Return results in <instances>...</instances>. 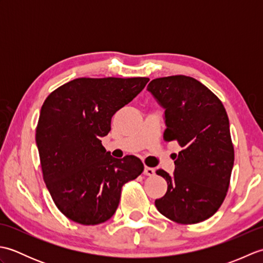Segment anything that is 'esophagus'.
<instances>
[{"instance_id":"34e87169","label":"esophagus","mask_w":263,"mask_h":263,"mask_svg":"<svg viewBox=\"0 0 263 263\" xmlns=\"http://www.w3.org/2000/svg\"><path fill=\"white\" fill-rule=\"evenodd\" d=\"M143 174L147 175V176H154L155 175V170L152 168V167H144V171H143Z\"/></svg>"}]
</instances>
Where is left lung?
I'll return each instance as SVG.
<instances>
[{
  "mask_svg": "<svg viewBox=\"0 0 263 263\" xmlns=\"http://www.w3.org/2000/svg\"><path fill=\"white\" fill-rule=\"evenodd\" d=\"M147 90L165 109L164 139L177 141L182 148L174 157V174L156 172L167 182V192L155 201L156 208L178 224L208 219L224 202L234 165L224 105L186 76L154 79Z\"/></svg>",
  "mask_w": 263,
  "mask_h": 263,
  "instance_id": "8db88e82",
  "label": "left lung"
}]
</instances>
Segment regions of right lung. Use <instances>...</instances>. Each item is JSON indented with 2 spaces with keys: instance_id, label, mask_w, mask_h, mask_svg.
<instances>
[{
  "instance_id": "right-lung-1",
  "label": "right lung",
  "mask_w": 263,
  "mask_h": 263,
  "mask_svg": "<svg viewBox=\"0 0 263 263\" xmlns=\"http://www.w3.org/2000/svg\"><path fill=\"white\" fill-rule=\"evenodd\" d=\"M148 78H78L44 102L36 144L44 182L59 210L81 225L108 220L119 206L122 186L143 172L136 156L117 159L100 138L110 120L146 87Z\"/></svg>"
}]
</instances>
